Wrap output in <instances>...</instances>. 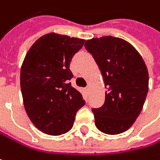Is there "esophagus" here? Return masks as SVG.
<instances>
[{"instance_id":"34e87169","label":"esophagus","mask_w":160,"mask_h":160,"mask_svg":"<svg viewBox=\"0 0 160 160\" xmlns=\"http://www.w3.org/2000/svg\"><path fill=\"white\" fill-rule=\"evenodd\" d=\"M86 92H88V91H89V87H88V86H87V87H86Z\"/></svg>"}]
</instances>
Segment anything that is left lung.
<instances>
[{"mask_svg":"<svg viewBox=\"0 0 160 160\" xmlns=\"http://www.w3.org/2000/svg\"><path fill=\"white\" fill-rule=\"evenodd\" d=\"M103 76L106 99L93 108L98 130L118 135L127 131L143 108L148 91V72L140 53L124 39L103 36L85 43Z\"/></svg>","mask_w":160,"mask_h":160,"instance_id":"left-lung-1","label":"left lung"}]
</instances>
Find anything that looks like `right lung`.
Here are the masks:
<instances>
[{
  "instance_id": "obj_1",
  "label": "right lung",
  "mask_w": 160,
  "mask_h": 160,
  "mask_svg": "<svg viewBox=\"0 0 160 160\" xmlns=\"http://www.w3.org/2000/svg\"><path fill=\"white\" fill-rule=\"evenodd\" d=\"M84 39L49 32L34 42L21 67L20 83L25 111L42 132L60 136L74 125L86 102L71 86L70 62Z\"/></svg>"
}]
</instances>
